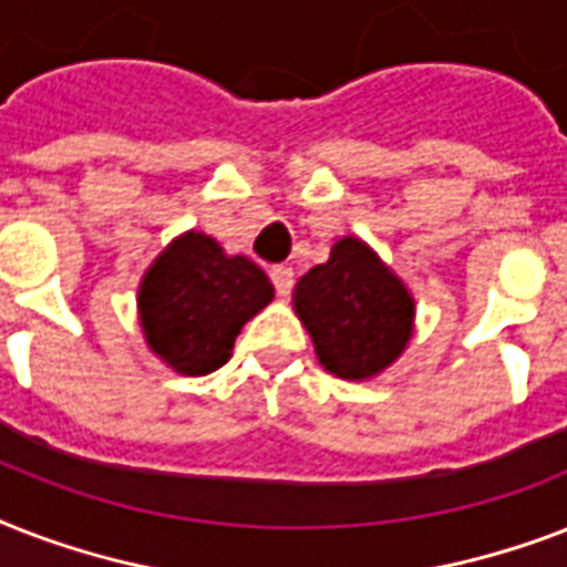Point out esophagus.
<instances>
[{"mask_svg": "<svg viewBox=\"0 0 567 567\" xmlns=\"http://www.w3.org/2000/svg\"><path fill=\"white\" fill-rule=\"evenodd\" d=\"M270 282H274V288H276V293H279V297H288V293H291V288H293V270H291V267H285V265L270 267Z\"/></svg>", "mask_w": 567, "mask_h": 567, "instance_id": "34e87169", "label": "esophagus"}]
</instances>
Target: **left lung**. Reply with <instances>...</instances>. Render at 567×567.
Here are the masks:
<instances>
[{"label": "left lung", "mask_w": 567, "mask_h": 567, "mask_svg": "<svg viewBox=\"0 0 567 567\" xmlns=\"http://www.w3.org/2000/svg\"><path fill=\"white\" fill-rule=\"evenodd\" d=\"M293 309L315 338L320 364L341 379L373 377L412 338V297L355 238L338 240L327 265L302 276Z\"/></svg>", "instance_id": "obj_1"}]
</instances>
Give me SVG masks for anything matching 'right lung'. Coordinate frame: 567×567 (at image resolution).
I'll list each match as a JSON object with an SVG mask.
<instances>
[{
    "label": "right lung",
    "mask_w": 567,
    "mask_h": 567,
    "mask_svg": "<svg viewBox=\"0 0 567 567\" xmlns=\"http://www.w3.org/2000/svg\"><path fill=\"white\" fill-rule=\"evenodd\" d=\"M270 300L274 285L261 267L188 231L150 267L137 306L153 353L173 371L203 377L229 362L240 327Z\"/></svg>",
    "instance_id": "right-lung-1"
}]
</instances>
